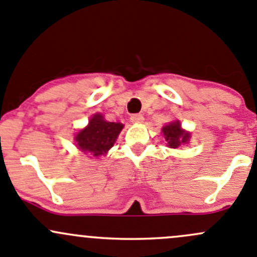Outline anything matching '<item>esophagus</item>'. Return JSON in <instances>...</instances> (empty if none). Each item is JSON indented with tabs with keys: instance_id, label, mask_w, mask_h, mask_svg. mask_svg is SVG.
Listing matches in <instances>:
<instances>
[{
	"instance_id": "esophagus-1",
	"label": "esophagus",
	"mask_w": 257,
	"mask_h": 257,
	"mask_svg": "<svg viewBox=\"0 0 257 257\" xmlns=\"http://www.w3.org/2000/svg\"><path fill=\"white\" fill-rule=\"evenodd\" d=\"M131 120H132V123H136V124L143 123L144 121L143 114H133V115L131 116Z\"/></svg>"
}]
</instances>
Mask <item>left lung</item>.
Segmentation results:
<instances>
[{"instance_id": "left-lung-1", "label": "left lung", "mask_w": 257, "mask_h": 257, "mask_svg": "<svg viewBox=\"0 0 257 257\" xmlns=\"http://www.w3.org/2000/svg\"><path fill=\"white\" fill-rule=\"evenodd\" d=\"M163 133H164L165 141L168 142V145L170 148H179L190 138V134L181 131L179 121H173V123L165 125L163 128Z\"/></svg>"}]
</instances>
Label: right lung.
<instances>
[{
	"mask_svg": "<svg viewBox=\"0 0 257 257\" xmlns=\"http://www.w3.org/2000/svg\"><path fill=\"white\" fill-rule=\"evenodd\" d=\"M121 129L123 124L107 121L100 114H94L87 128L76 136L77 145L82 152L90 153L92 157L97 158L113 147Z\"/></svg>",
	"mask_w": 257,
	"mask_h": 257,
	"instance_id": "right-lung-1",
	"label": "right lung"
}]
</instances>
